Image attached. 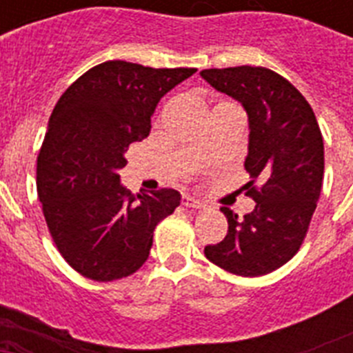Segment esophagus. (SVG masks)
Here are the masks:
<instances>
[{
	"instance_id": "1",
	"label": "esophagus",
	"mask_w": 353,
	"mask_h": 353,
	"mask_svg": "<svg viewBox=\"0 0 353 353\" xmlns=\"http://www.w3.org/2000/svg\"><path fill=\"white\" fill-rule=\"evenodd\" d=\"M182 205H185V207L196 208V210L207 208V205H205L203 201H199L198 198H194V196H191V194H183L182 196Z\"/></svg>"
}]
</instances>
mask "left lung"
Wrapping results in <instances>:
<instances>
[{
    "label": "left lung",
    "mask_w": 353,
    "mask_h": 353,
    "mask_svg": "<svg viewBox=\"0 0 353 353\" xmlns=\"http://www.w3.org/2000/svg\"><path fill=\"white\" fill-rule=\"evenodd\" d=\"M201 77L245 109L249 145L244 168L254 210L239 215L223 207L228 235L205 256L244 277L265 276L299 251L323 182V139L316 117L290 81L263 67L207 68ZM262 180L260 190L252 187Z\"/></svg>",
    "instance_id": "obj_1"
}]
</instances>
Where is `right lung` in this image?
<instances>
[{"label": "right lung", "mask_w": 353, "mask_h": 353, "mask_svg": "<svg viewBox=\"0 0 353 353\" xmlns=\"http://www.w3.org/2000/svg\"><path fill=\"white\" fill-rule=\"evenodd\" d=\"M196 68H152L111 60L60 97L37 159V191L61 256L93 281L141 267L154 230L180 205L179 191L130 194L120 182L129 145L152 129L159 101Z\"/></svg>", "instance_id": "right-lung-1"}]
</instances>
